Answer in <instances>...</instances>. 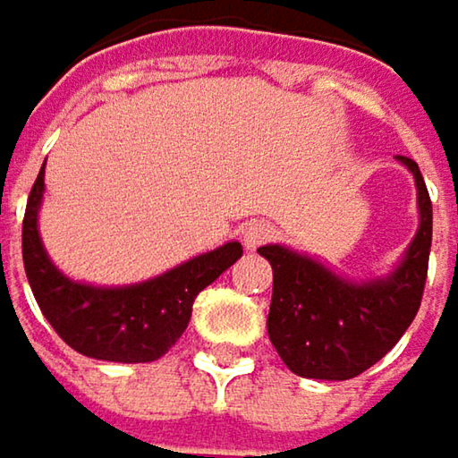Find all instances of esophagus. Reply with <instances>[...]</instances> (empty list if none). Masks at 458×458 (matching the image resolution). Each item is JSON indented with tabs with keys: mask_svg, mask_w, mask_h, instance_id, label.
I'll use <instances>...</instances> for the list:
<instances>
[{
	"mask_svg": "<svg viewBox=\"0 0 458 458\" xmlns=\"http://www.w3.org/2000/svg\"><path fill=\"white\" fill-rule=\"evenodd\" d=\"M242 237H245V245H248L250 250H256L258 245H263V242H268V240L274 237V226H271L268 221H250V224L245 226Z\"/></svg>",
	"mask_w": 458,
	"mask_h": 458,
	"instance_id": "esophagus-1",
	"label": "esophagus"
}]
</instances>
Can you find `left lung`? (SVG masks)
<instances>
[{
  "mask_svg": "<svg viewBox=\"0 0 458 458\" xmlns=\"http://www.w3.org/2000/svg\"><path fill=\"white\" fill-rule=\"evenodd\" d=\"M417 179L420 232L393 276L351 284L311 258L279 245L258 248L274 268L268 337L287 369L311 379H351L377 364L420 311L432 245V202L420 165L398 155Z\"/></svg>",
  "mask_w": 458,
  "mask_h": 458,
  "instance_id": "obj_1",
  "label": "left lung"
}]
</instances>
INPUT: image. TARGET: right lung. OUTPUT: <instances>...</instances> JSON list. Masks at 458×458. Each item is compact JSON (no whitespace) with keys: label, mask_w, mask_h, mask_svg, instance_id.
I'll return each instance as SVG.
<instances>
[{"label":"right lung","mask_w":458,"mask_h":458,"mask_svg":"<svg viewBox=\"0 0 458 458\" xmlns=\"http://www.w3.org/2000/svg\"><path fill=\"white\" fill-rule=\"evenodd\" d=\"M44 192V165L30 187L23 216V266L33 298L52 329L79 353L102 361L144 364L160 359L187 329L198 293L242 256L240 242L192 258L174 271L134 287H86L65 279L47 258L36 210Z\"/></svg>","instance_id":"1"}]
</instances>
